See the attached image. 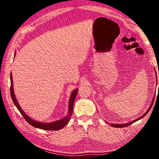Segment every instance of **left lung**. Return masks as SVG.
<instances>
[{"label":"left lung","mask_w":159,"mask_h":159,"mask_svg":"<svg viewBox=\"0 0 159 159\" xmlns=\"http://www.w3.org/2000/svg\"><path fill=\"white\" fill-rule=\"evenodd\" d=\"M153 100H154V99H153ZM153 100H152V104H151V105H150V107H149V108L148 109V110H147V111H146V113H145V114H144L143 115H142V116L138 118H137V119L133 120V121H131V122H130V123H124V124H112V123H111V126H112V127H115V128H124V127H127V126L131 125L132 123H134V122H136L137 120H139V119H141V118H144V116H146V115L147 114V113L149 111L150 109L152 108V105H153V102H153Z\"/></svg>","instance_id":"obj_1"}]
</instances>
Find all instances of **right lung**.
Masks as SVG:
<instances>
[{"instance_id":"1","label":"right lung","mask_w":159,"mask_h":159,"mask_svg":"<svg viewBox=\"0 0 159 159\" xmlns=\"http://www.w3.org/2000/svg\"><path fill=\"white\" fill-rule=\"evenodd\" d=\"M10 95H11V98L13 101V103L15 104V105L17 107V109L20 111V112L23 116V117L25 118V119L27 121L29 124L34 126L35 128L42 129V130H60V129L63 128L64 126H65L67 123L69 121V119L71 118V116L72 115V113H73V107H74V99L76 98V96L77 95V93L79 90L78 88L75 89L73 92L71 94V97H70L69 102V112L68 114H67L65 117L61 118V119L57 120V121L52 122V123H42V122H38L36 120H34L31 118L27 115L25 114V112L23 111L20 106L19 105V103L17 101V99L15 98L14 90H13V82H12V73L10 74Z\"/></svg>"}]
</instances>
